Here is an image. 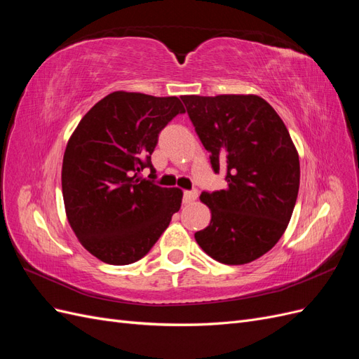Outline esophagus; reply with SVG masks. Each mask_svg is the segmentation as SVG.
Instances as JSON below:
<instances>
[{
	"mask_svg": "<svg viewBox=\"0 0 359 359\" xmlns=\"http://www.w3.org/2000/svg\"><path fill=\"white\" fill-rule=\"evenodd\" d=\"M198 199V190H189V191H184V203H190L193 201Z\"/></svg>",
	"mask_w": 359,
	"mask_h": 359,
	"instance_id": "1",
	"label": "esophagus"
}]
</instances>
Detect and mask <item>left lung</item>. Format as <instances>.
<instances>
[{"label": "left lung", "mask_w": 359, "mask_h": 359, "mask_svg": "<svg viewBox=\"0 0 359 359\" xmlns=\"http://www.w3.org/2000/svg\"><path fill=\"white\" fill-rule=\"evenodd\" d=\"M191 124L227 187L203 191L211 222L194 233L226 265L253 262L285 233L299 189V157L285 123L259 95H182Z\"/></svg>", "instance_id": "obj_1"}]
</instances>
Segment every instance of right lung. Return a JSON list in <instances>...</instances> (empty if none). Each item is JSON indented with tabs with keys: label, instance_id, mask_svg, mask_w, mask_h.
Segmentation results:
<instances>
[{
	"label": "right lung",
	"instance_id": "add662e5",
	"mask_svg": "<svg viewBox=\"0 0 359 359\" xmlns=\"http://www.w3.org/2000/svg\"><path fill=\"white\" fill-rule=\"evenodd\" d=\"M184 112L178 97L115 91L76 127L62 160V198L73 232L97 259H142L180 211L182 191L157 186L151 154L158 133Z\"/></svg>",
	"mask_w": 359,
	"mask_h": 359
}]
</instances>
